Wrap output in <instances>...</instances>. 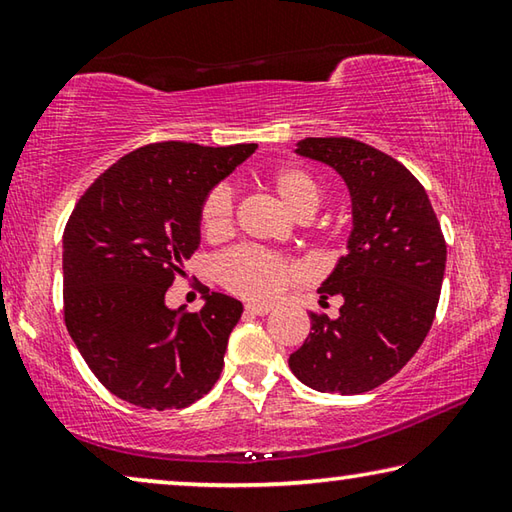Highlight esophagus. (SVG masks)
Returning a JSON list of instances; mask_svg holds the SVG:
<instances>
[{"label": "esophagus", "instance_id": "1", "mask_svg": "<svg viewBox=\"0 0 512 512\" xmlns=\"http://www.w3.org/2000/svg\"><path fill=\"white\" fill-rule=\"evenodd\" d=\"M271 307L268 305H255V302H248L246 305V314H253V316H266Z\"/></svg>", "mask_w": 512, "mask_h": 512}]
</instances>
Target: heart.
<instances>
[{
	"mask_svg": "<svg viewBox=\"0 0 512 512\" xmlns=\"http://www.w3.org/2000/svg\"><path fill=\"white\" fill-rule=\"evenodd\" d=\"M268 183L298 219H309L323 201V187L314 173L298 164H284V167L273 169L268 173ZM232 216H235V192L225 183L216 185L205 196L201 207L203 232L210 239L225 237L232 230ZM216 275L225 287L239 296L264 300L275 296L296 275V268L271 250L239 246L219 257Z\"/></svg>",
	"mask_w": 512,
	"mask_h": 512,
	"instance_id": "heart-1",
	"label": "heart"
}]
</instances>
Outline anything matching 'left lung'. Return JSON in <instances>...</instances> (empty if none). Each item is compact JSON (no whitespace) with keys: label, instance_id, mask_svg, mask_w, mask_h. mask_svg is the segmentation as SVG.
<instances>
[{"label":"left lung","instance_id":"8db88e82","mask_svg":"<svg viewBox=\"0 0 512 512\" xmlns=\"http://www.w3.org/2000/svg\"><path fill=\"white\" fill-rule=\"evenodd\" d=\"M302 158L343 178L352 230L320 302L341 296L339 318L311 314L307 341L289 357L302 384L359 395L397 375L429 334L445 277L447 246L424 187L413 173L350 137H307Z\"/></svg>","mask_w":512,"mask_h":512}]
</instances>
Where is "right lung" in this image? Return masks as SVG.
Wrapping results in <instances>:
<instances>
[{
  "label": "right lung",
  "mask_w": 512,
  "mask_h": 512,
  "mask_svg": "<svg viewBox=\"0 0 512 512\" xmlns=\"http://www.w3.org/2000/svg\"><path fill=\"white\" fill-rule=\"evenodd\" d=\"M255 149L142 146L76 203L63 235L65 325L94 377L119 400L183 409L219 379L244 305L212 291L201 311L180 314L164 293L201 246L205 196Z\"/></svg>",
  "instance_id": "add662e5"
}]
</instances>
